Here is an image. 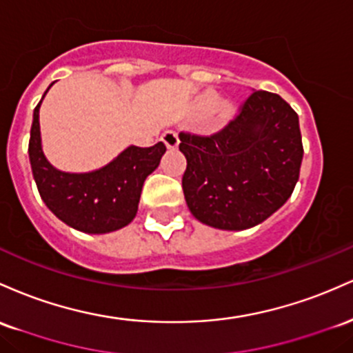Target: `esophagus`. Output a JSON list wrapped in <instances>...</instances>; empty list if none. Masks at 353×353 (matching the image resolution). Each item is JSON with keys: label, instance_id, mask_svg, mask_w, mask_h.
Returning a JSON list of instances; mask_svg holds the SVG:
<instances>
[{"label": "esophagus", "instance_id": "obj_1", "mask_svg": "<svg viewBox=\"0 0 353 353\" xmlns=\"http://www.w3.org/2000/svg\"><path fill=\"white\" fill-rule=\"evenodd\" d=\"M161 140H163V143L172 150H175L178 143H180V140H178V134L175 132H172V130L161 134Z\"/></svg>", "mask_w": 353, "mask_h": 353}]
</instances>
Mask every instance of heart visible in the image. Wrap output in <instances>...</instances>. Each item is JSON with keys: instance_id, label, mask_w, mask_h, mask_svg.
<instances>
[{"instance_id": "1", "label": "heart", "mask_w": 353, "mask_h": 353, "mask_svg": "<svg viewBox=\"0 0 353 353\" xmlns=\"http://www.w3.org/2000/svg\"><path fill=\"white\" fill-rule=\"evenodd\" d=\"M216 103H219V98H216L215 93H207L203 98H201V103H200V108L203 110V112H212L213 108L216 106ZM230 112H232V106L228 105V103H225V105L220 106V114L221 117H228Z\"/></svg>"}]
</instances>
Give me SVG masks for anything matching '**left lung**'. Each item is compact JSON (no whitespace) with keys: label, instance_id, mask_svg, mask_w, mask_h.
I'll return each mask as SVG.
<instances>
[{"label":"left lung","instance_id":"8db88e82","mask_svg":"<svg viewBox=\"0 0 353 353\" xmlns=\"http://www.w3.org/2000/svg\"><path fill=\"white\" fill-rule=\"evenodd\" d=\"M178 137L187 158L185 200L201 223L221 230L255 227L294 192L302 134L299 114L279 94L253 91L216 133Z\"/></svg>","mask_w":353,"mask_h":353}]
</instances>
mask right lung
<instances>
[{"label":"right lung","mask_w":353,"mask_h":353,"mask_svg":"<svg viewBox=\"0 0 353 353\" xmlns=\"http://www.w3.org/2000/svg\"><path fill=\"white\" fill-rule=\"evenodd\" d=\"M39 105L41 101L33 113L28 153L39 196L46 207L80 232L108 233L123 228L137 215L145 178L160 165L166 152L163 141L148 148L128 146L112 163L97 172H59L43 155Z\"/></svg>","instance_id":"1"}]
</instances>
